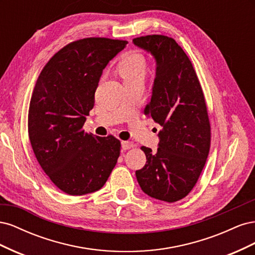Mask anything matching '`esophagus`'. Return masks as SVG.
Instances as JSON below:
<instances>
[{"label": "esophagus", "instance_id": "34e87169", "mask_svg": "<svg viewBox=\"0 0 255 255\" xmlns=\"http://www.w3.org/2000/svg\"><path fill=\"white\" fill-rule=\"evenodd\" d=\"M121 146H122L123 150H128L130 148H133L134 143L130 142V141H122L121 142Z\"/></svg>", "mask_w": 255, "mask_h": 255}]
</instances>
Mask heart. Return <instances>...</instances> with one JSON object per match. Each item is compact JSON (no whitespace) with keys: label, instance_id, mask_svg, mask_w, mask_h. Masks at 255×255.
Listing matches in <instances>:
<instances>
[{"label":"heart","instance_id":"b5f03b06","mask_svg":"<svg viewBox=\"0 0 255 255\" xmlns=\"http://www.w3.org/2000/svg\"><path fill=\"white\" fill-rule=\"evenodd\" d=\"M145 59L139 53H128L122 57L117 67L125 82L143 79L145 74Z\"/></svg>","mask_w":255,"mask_h":255}]
</instances>
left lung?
I'll list each match as a JSON object with an SVG mask.
<instances>
[{"label":"left lung","mask_w":255,"mask_h":255,"mask_svg":"<svg viewBox=\"0 0 255 255\" xmlns=\"http://www.w3.org/2000/svg\"><path fill=\"white\" fill-rule=\"evenodd\" d=\"M155 60L152 96L144 114L163 128L158 149L141 146L146 163L136 177L151 198L175 202L186 197L205 165L211 126L201 85L191 61L172 38L150 35L133 39Z\"/></svg>","instance_id":"8db88e82"}]
</instances>
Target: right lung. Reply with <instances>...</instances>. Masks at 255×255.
I'll return each instance as SVG.
<instances>
[{"label": "right lung", "mask_w": 255, "mask_h": 255, "mask_svg": "<svg viewBox=\"0 0 255 255\" xmlns=\"http://www.w3.org/2000/svg\"><path fill=\"white\" fill-rule=\"evenodd\" d=\"M128 42L85 38L66 45L44 66L29 103L28 136L38 163L64 192L101 189L120 155V141L84 132L103 70Z\"/></svg>", "instance_id": "right-lung-1"}]
</instances>
